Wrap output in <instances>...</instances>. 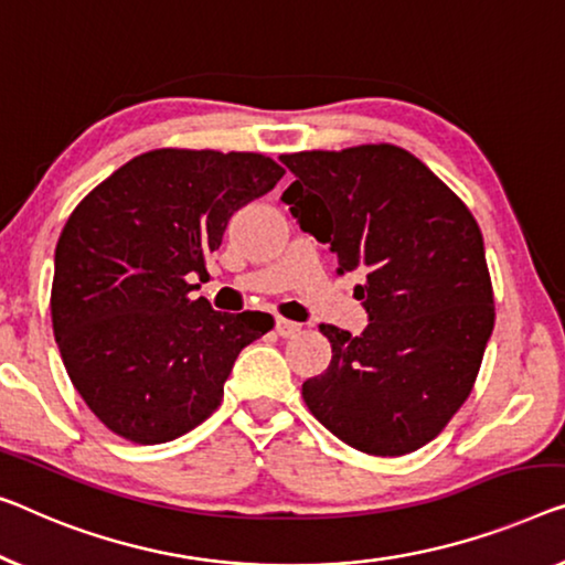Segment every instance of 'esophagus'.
<instances>
[{
	"instance_id": "obj_1",
	"label": "esophagus",
	"mask_w": 565,
	"mask_h": 565,
	"mask_svg": "<svg viewBox=\"0 0 565 565\" xmlns=\"http://www.w3.org/2000/svg\"><path fill=\"white\" fill-rule=\"evenodd\" d=\"M299 330H301V324L291 322V319L276 317V334H279V337H294Z\"/></svg>"
}]
</instances>
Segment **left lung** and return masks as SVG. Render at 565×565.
Returning a JSON list of instances; mask_svg holds the SVG:
<instances>
[{
	"mask_svg": "<svg viewBox=\"0 0 565 565\" xmlns=\"http://www.w3.org/2000/svg\"><path fill=\"white\" fill-rule=\"evenodd\" d=\"M297 177L281 200L358 271L363 334L319 324L330 367L301 395L324 428L375 457L434 439L475 385L494 327L479 225L424 162L393 145L281 154Z\"/></svg>",
	"mask_w": 565,
	"mask_h": 565,
	"instance_id": "1",
	"label": "left lung"
}]
</instances>
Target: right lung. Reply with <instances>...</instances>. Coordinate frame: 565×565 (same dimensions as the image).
I'll return each mask as SVG.
<instances>
[{
  "label": "right lung",
  "mask_w": 565,
  "mask_h": 565,
  "mask_svg": "<svg viewBox=\"0 0 565 565\" xmlns=\"http://www.w3.org/2000/svg\"><path fill=\"white\" fill-rule=\"evenodd\" d=\"M284 177L250 151L154 149L86 195L55 248L50 309L67 375L114 434L164 444L221 406L238 352L271 330L260 311L190 299L235 210Z\"/></svg>",
  "instance_id": "add662e5"
}]
</instances>
